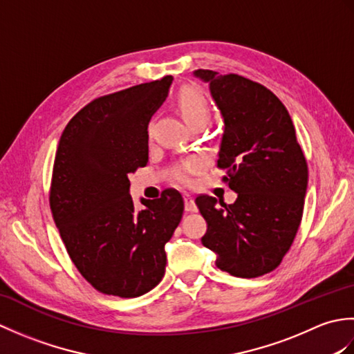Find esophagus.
<instances>
[{"mask_svg":"<svg viewBox=\"0 0 354 354\" xmlns=\"http://www.w3.org/2000/svg\"><path fill=\"white\" fill-rule=\"evenodd\" d=\"M184 202H185V212H190V213L198 212V207H196V204H194V199L192 198V194L185 193L184 194Z\"/></svg>","mask_w":354,"mask_h":354,"instance_id":"1","label":"esophagus"}]
</instances>
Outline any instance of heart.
I'll use <instances>...</instances> for the list:
<instances>
[{
  "label": "heart",
  "instance_id": "1",
  "mask_svg": "<svg viewBox=\"0 0 354 354\" xmlns=\"http://www.w3.org/2000/svg\"><path fill=\"white\" fill-rule=\"evenodd\" d=\"M176 106L179 112H181V115L184 117L185 123L190 127L198 124L205 126L209 120V114H212L205 94L194 86H184L179 89L176 94ZM146 133L149 137L150 124H147ZM202 167H204V160H201V158H192V160H187L181 164H178L176 167L173 169L171 176L181 184H192L193 176L199 173Z\"/></svg>",
  "mask_w": 354,
  "mask_h": 354
}]
</instances>
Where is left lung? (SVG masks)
Segmentation results:
<instances>
[{
  "label": "left lung",
  "instance_id": "8db88e82",
  "mask_svg": "<svg viewBox=\"0 0 354 354\" xmlns=\"http://www.w3.org/2000/svg\"><path fill=\"white\" fill-rule=\"evenodd\" d=\"M209 84L225 131L217 167L237 193L234 204L196 198L207 221L202 245L217 254L216 266L234 277L255 278L280 265L301 223L307 161L295 126L278 97L239 74L198 70Z\"/></svg>",
  "mask_w": 354,
  "mask_h": 354
}]
</instances>
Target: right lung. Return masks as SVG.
<instances>
[{"label": "right lung", "mask_w": 354, "mask_h": 354, "mask_svg": "<svg viewBox=\"0 0 354 354\" xmlns=\"http://www.w3.org/2000/svg\"><path fill=\"white\" fill-rule=\"evenodd\" d=\"M173 77L97 97L62 132L50 208L71 261L94 289L120 298L152 290L165 270L164 246L181 222L184 201L167 189L137 209L127 175L149 161L147 123Z\"/></svg>", "instance_id": "add662e5"}]
</instances>
